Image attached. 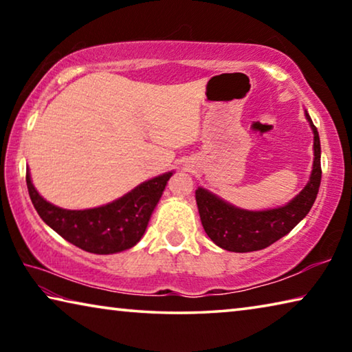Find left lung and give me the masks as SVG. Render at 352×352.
Here are the masks:
<instances>
[{
    "mask_svg": "<svg viewBox=\"0 0 352 352\" xmlns=\"http://www.w3.org/2000/svg\"><path fill=\"white\" fill-rule=\"evenodd\" d=\"M306 118L314 132V168L305 189L287 205L265 211H247L226 204L204 188L195 190L201 225L216 245L236 253L267 248L290 233L311 211L321 182V147L317 127L307 111Z\"/></svg>",
    "mask_w": 352,
    "mask_h": 352,
    "instance_id": "8db88e82",
    "label": "left lung"
}]
</instances>
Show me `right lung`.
Returning a JSON list of instances; mask_svg holds the SVG:
<instances>
[{"instance_id": "add662e5", "label": "right lung", "mask_w": 352, "mask_h": 352, "mask_svg": "<svg viewBox=\"0 0 352 352\" xmlns=\"http://www.w3.org/2000/svg\"><path fill=\"white\" fill-rule=\"evenodd\" d=\"M170 177L172 172H166L141 183L109 205L80 211L63 210L46 201L34 188L29 169L26 184L35 211L65 241L85 252L113 254L140 242Z\"/></svg>"}]
</instances>
